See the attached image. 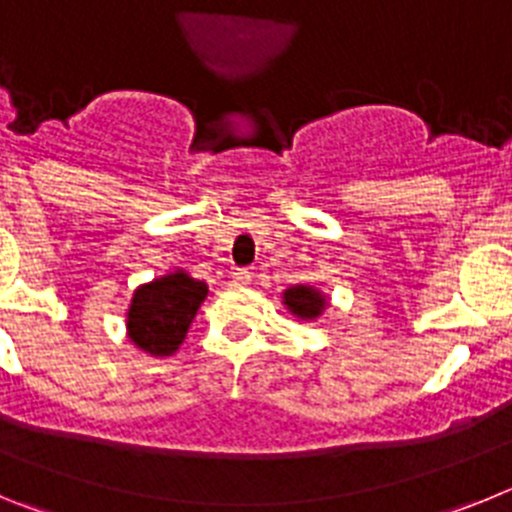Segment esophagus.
I'll return each mask as SVG.
<instances>
[{"label": "esophagus", "instance_id": "34e87169", "mask_svg": "<svg viewBox=\"0 0 512 512\" xmlns=\"http://www.w3.org/2000/svg\"><path fill=\"white\" fill-rule=\"evenodd\" d=\"M233 282L235 284H251V271H248V269H235L233 271Z\"/></svg>", "mask_w": 512, "mask_h": 512}]
</instances>
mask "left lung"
<instances>
[{"label":"left lung","instance_id":"left-lung-1","mask_svg":"<svg viewBox=\"0 0 512 512\" xmlns=\"http://www.w3.org/2000/svg\"><path fill=\"white\" fill-rule=\"evenodd\" d=\"M284 305L295 312L297 318L312 320V318H318L320 312H323L325 297L320 295L318 289L302 287L300 284V287H289L287 292H284Z\"/></svg>","mask_w":512,"mask_h":512}]
</instances>
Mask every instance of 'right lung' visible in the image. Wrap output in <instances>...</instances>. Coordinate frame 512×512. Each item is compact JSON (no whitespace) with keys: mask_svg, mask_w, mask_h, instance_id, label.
Listing matches in <instances>:
<instances>
[{"mask_svg":"<svg viewBox=\"0 0 512 512\" xmlns=\"http://www.w3.org/2000/svg\"><path fill=\"white\" fill-rule=\"evenodd\" d=\"M205 297L207 284L184 271L143 284L128 310L130 341L151 356L174 354Z\"/></svg>","mask_w":512,"mask_h":512,"instance_id":"add662e5","label":"right lung"}]
</instances>
